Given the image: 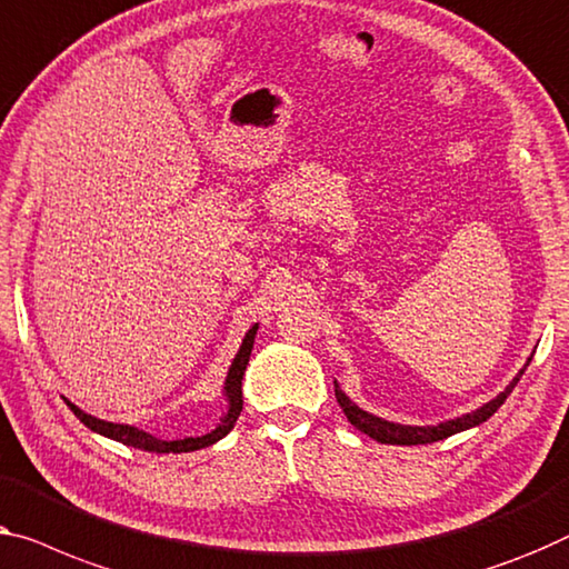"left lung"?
Here are the masks:
<instances>
[{"instance_id":"8db88e82","label":"left lung","mask_w":569,"mask_h":569,"mask_svg":"<svg viewBox=\"0 0 569 569\" xmlns=\"http://www.w3.org/2000/svg\"><path fill=\"white\" fill-rule=\"evenodd\" d=\"M529 362H531V358L527 360V366H529ZM527 366L519 370V376H516L511 383L506 386V391L498 393L493 401L482 403L480 409H475L470 413H462V417H457V419L437 423V427H409V423H396V421L380 419V417H376V413L360 409L358 403H352L350 396H347L342 388H339L337 380H335V396H337V403L342 406L347 421H350L355 429H360L362 435L376 439V442H380V445H409V447L411 445H431V442H439V439H447V437L457 435V431L480 427L482 421H488L490 417H493V413L503 406L506 398L511 396V391L516 388V383L521 380Z\"/></svg>"}]
</instances>
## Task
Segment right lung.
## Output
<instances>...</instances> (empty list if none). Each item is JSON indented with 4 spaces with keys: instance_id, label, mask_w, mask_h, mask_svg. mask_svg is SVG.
Listing matches in <instances>:
<instances>
[{
    "instance_id": "obj_1",
    "label": "right lung",
    "mask_w": 569,
    "mask_h": 569,
    "mask_svg": "<svg viewBox=\"0 0 569 569\" xmlns=\"http://www.w3.org/2000/svg\"><path fill=\"white\" fill-rule=\"evenodd\" d=\"M256 335H258V325H252L248 329V335H244L240 350H237L234 360L230 370H227V378H224V401H227V411L224 417L219 419V423L214 429L209 431V435H201V437H183V439H173V442H166V439H158L152 437L150 431H142L138 427H130V423H114V421H104V419H97L91 417V413L81 411L79 406L66 401L68 409L76 413V419L81 423H87L91 431H97L101 437H109L114 439V442H122L127 447H134V449H146V452H158V455H168V452H193V449H203L209 445L219 442V439L227 437L234 427L237 417H240L242 411V376H244V368H248L250 362V352H252V345H256Z\"/></svg>"
}]
</instances>
